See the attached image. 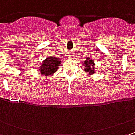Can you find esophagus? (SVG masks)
I'll use <instances>...</instances> for the list:
<instances>
[{
  "mask_svg": "<svg viewBox=\"0 0 135 135\" xmlns=\"http://www.w3.org/2000/svg\"><path fill=\"white\" fill-rule=\"evenodd\" d=\"M72 55H71V54H70V55H69V56H70V58H72Z\"/></svg>",
  "mask_w": 135,
  "mask_h": 135,
  "instance_id": "1",
  "label": "esophagus"
}]
</instances>
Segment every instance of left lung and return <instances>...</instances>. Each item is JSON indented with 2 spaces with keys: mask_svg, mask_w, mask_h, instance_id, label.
Segmentation results:
<instances>
[{
  "mask_svg": "<svg viewBox=\"0 0 135 135\" xmlns=\"http://www.w3.org/2000/svg\"><path fill=\"white\" fill-rule=\"evenodd\" d=\"M83 65L85 67L84 70L88 73V74L89 75H92V74H95L96 72L95 68V61L92 59L90 58H87L83 62Z\"/></svg>",
  "mask_w": 135,
  "mask_h": 135,
  "instance_id": "obj_1",
  "label": "left lung"
}]
</instances>
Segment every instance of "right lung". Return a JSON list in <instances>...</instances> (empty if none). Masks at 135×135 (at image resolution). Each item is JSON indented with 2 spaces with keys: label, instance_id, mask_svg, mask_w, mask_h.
Segmentation results:
<instances>
[{
  "label": "right lung",
  "instance_id": "add662e5",
  "mask_svg": "<svg viewBox=\"0 0 135 135\" xmlns=\"http://www.w3.org/2000/svg\"><path fill=\"white\" fill-rule=\"evenodd\" d=\"M60 64V59L50 55L42 61L39 67L40 73L44 76H52L58 70Z\"/></svg>",
  "mask_w": 135,
  "mask_h": 135
}]
</instances>
